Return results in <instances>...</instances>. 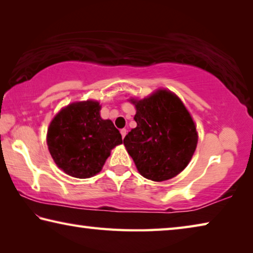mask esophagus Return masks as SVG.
Wrapping results in <instances>:
<instances>
[{
    "instance_id": "1",
    "label": "esophagus",
    "mask_w": 253,
    "mask_h": 253,
    "mask_svg": "<svg viewBox=\"0 0 253 253\" xmlns=\"http://www.w3.org/2000/svg\"><path fill=\"white\" fill-rule=\"evenodd\" d=\"M121 134H122V137L124 138V137L126 136V129H122V130H121Z\"/></svg>"
}]
</instances>
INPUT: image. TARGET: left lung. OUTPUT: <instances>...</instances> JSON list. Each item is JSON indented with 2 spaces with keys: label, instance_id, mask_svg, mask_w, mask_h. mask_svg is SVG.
<instances>
[{
  "label": "left lung",
  "instance_id": "1",
  "mask_svg": "<svg viewBox=\"0 0 253 253\" xmlns=\"http://www.w3.org/2000/svg\"><path fill=\"white\" fill-rule=\"evenodd\" d=\"M128 100L135 106L137 126L124 138V145L138 173L154 182L175 177L191 162L198 145L190 111L181 98L165 88L143 99Z\"/></svg>",
  "mask_w": 253,
  "mask_h": 253
}]
</instances>
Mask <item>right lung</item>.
Instances as JSON below:
<instances>
[{
  "label": "right lung",
  "instance_id": "right-lung-1",
  "mask_svg": "<svg viewBox=\"0 0 253 253\" xmlns=\"http://www.w3.org/2000/svg\"><path fill=\"white\" fill-rule=\"evenodd\" d=\"M99 101L70 102L55 115L46 131V145L58 168L77 178H89L102 169L111 149L123 144L110 119L100 116Z\"/></svg>",
  "mask_w": 253,
  "mask_h": 253
}]
</instances>
